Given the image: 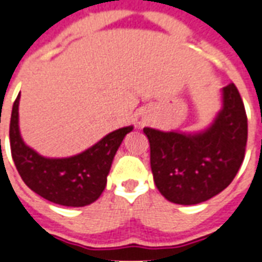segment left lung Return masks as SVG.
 I'll list each match as a JSON object with an SVG mask.
<instances>
[{
	"instance_id": "8db88e82",
	"label": "left lung",
	"mask_w": 262,
	"mask_h": 262,
	"mask_svg": "<svg viewBox=\"0 0 262 262\" xmlns=\"http://www.w3.org/2000/svg\"><path fill=\"white\" fill-rule=\"evenodd\" d=\"M223 107L199 133L144 127L158 190L171 203L194 205L219 194L235 178L248 141V117L235 84L223 88Z\"/></svg>"
}]
</instances>
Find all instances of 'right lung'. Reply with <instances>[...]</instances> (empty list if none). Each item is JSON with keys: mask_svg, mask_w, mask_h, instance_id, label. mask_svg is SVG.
Here are the masks:
<instances>
[{"mask_svg": "<svg viewBox=\"0 0 262 262\" xmlns=\"http://www.w3.org/2000/svg\"><path fill=\"white\" fill-rule=\"evenodd\" d=\"M18 100L20 94L12 108L9 140L14 166L24 183L43 199L63 207H84L96 201L106 187L115 154L133 126L111 132L79 155L50 159L23 141L18 130Z\"/></svg>", "mask_w": 262, "mask_h": 262, "instance_id": "right-lung-1", "label": "right lung"}]
</instances>
